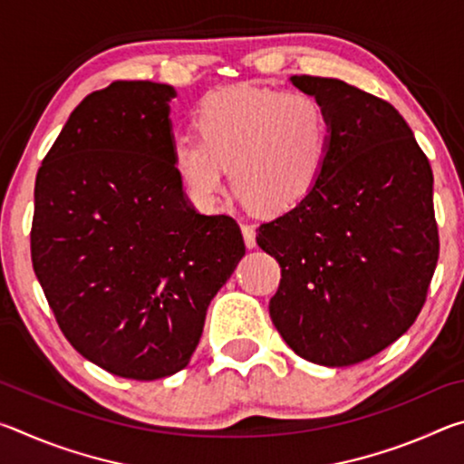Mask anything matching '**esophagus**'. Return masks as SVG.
Instances as JSON below:
<instances>
[{
	"label": "esophagus",
	"mask_w": 464,
	"mask_h": 464,
	"mask_svg": "<svg viewBox=\"0 0 464 464\" xmlns=\"http://www.w3.org/2000/svg\"><path fill=\"white\" fill-rule=\"evenodd\" d=\"M241 233H243V241H246V246L249 249H254L256 247V231H254V227L241 225Z\"/></svg>",
	"instance_id": "obj_1"
}]
</instances>
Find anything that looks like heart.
Returning <instances> with one entry per match:
<instances>
[{"label":"heart","mask_w":464,"mask_h":464,"mask_svg":"<svg viewBox=\"0 0 464 464\" xmlns=\"http://www.w3.org/2000/svg\"><path fill=\"white\" fill-rule=\"evenodd\" d=\"M198 137L169 145V161L196 208L210 213L229 178L239 198L268 213L296 207L324 176L332 124L309 93L233 85L208 93L194 112Z\"/></svg>","instance_id":"1"}]
</instances>
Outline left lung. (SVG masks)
Segmentation results:
<instances>
[{
    "label": "left lung",
    "mask_w": 464,
    "mask_h": 464,
    "mask_svg": "<svg viewBox=\"0 0 464 464\" xmlns=\"http://www.w3.org/2000/svg\"><path fill=\"white\" fill-rule=\"evenodd\" d=\"M332 124L324 176L303 202L257 229L282 268L270 317L298 356L352 366L418 319L438 262L434 176L389 102L334 77L293 75Z\"/></svg>",
    "instance_id": "1"
}]
</instances>
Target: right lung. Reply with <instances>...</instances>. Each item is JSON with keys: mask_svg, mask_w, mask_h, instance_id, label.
Returning <instances> with one entry per match:
<instances>
[{"mask_svg": "<svg viewBox=\"0 0 464 464\" xmlns=\"http://www.w3.org/2000/svg\"><path fill=\"white\" fill-rule=\"evenodd\" d=\"M174 98L153 82L90 93L36 176V278L73 348L122 379L186 368L246 256L239 225L200 215L171 168Z\"/></svg>", "mask_w": 464, "mask_h": 464, "instance_id": "obj_1", "label": "right lung"}]
</instances>
